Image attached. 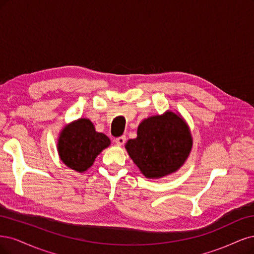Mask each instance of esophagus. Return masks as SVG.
<instances>
[{
    "label": "esophagus",
    "instance_id": "1",
    "mask_svg": "<svg viewBox=\"0 0 254 254\" xmlns=\"http://www.w3.org/2000/svg\"><path fill=\"white\" fill-rule=\"evenodd\" d=\"M115 142H116L118 145L125 144V142H126V136H120V137L116 138V139H115Z\"/></svg>",
    "mask_w": 254,
    "mask_h": 254
}]
</instances>
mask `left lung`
I'll use <instances>...</instances> for the list:
<instances>
[{"label": "left lung", "instance_id": "obj_1", "mask_svg": "<svg viewBox=\"0 0 254 254\" xmlns=\"http://www.w3.org/2000/svg\"><path fill=\"white\" fill-rule=\"evenodd\" d=\"M193 146L189 126L181 114L167 111L143 119L137 137L126 143V150L146 178L157 179L181 169Z\"/></svg>", "mask_w": 254, "mask_h": 254}]
</instances>
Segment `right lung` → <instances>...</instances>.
Returning <instances> with one entry per match:
<instances>
[{
  "mask_svg": "<svg viewBox=\"0 0 254 254\" xmlns=\"http://www.w3.org/2000/svg\"><path fill=\"white\" fill-rule=\"evenodd\" d=\"M110 144V138L103 133L96 132L91 120L79 118L60 130L57 150L65 166L83 173Z\"/></svg>",
  "mask_w": 254,
  "mask_h": 254,
  "instance_id": "obj_1",
  "label": "right lung"
}]
</instances>
